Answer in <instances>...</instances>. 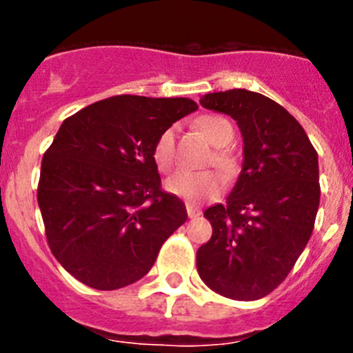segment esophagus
Returning <instances> with one entry per match:
<instances>
[{"mask_svg": "<svg viewBox=\"0 0 353 353\" xmlns=\"http://www.w3.org/2000/svg\"><path fill=\"white\" fill-rule=\"evenodd\" d=\"M185 208H187V215H189L191 219H196V217H199V215H201V212H199L194 205L185 203Z\"/></svg>", "mask_w": 353, "mask_h": 353, "instance_id": "1", "label": "esophagus"}]
</instances>
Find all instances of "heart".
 <instances>
[{"label": "heart", "mask_w": 353, "mask_h": 353, "mask_svg": "<svg viewBox=\"0 0 353 353\" xmlns=\"http://www.w3.org/2000/svg\"><path fill=\"white\" fill-rule=\"evenodd\" d=\"M198 129L205 134V138L212 143L215 152L212 154L210 162L219 168L224 173H230L233 170V157L223 146L230 145L233 139V127L228 120L221 117H201L198 120ZM152 159L155 166L162 173H168L174 166L176 159V134L173 127L164 129L159 138L155 139L154 148H152ZM223 179L215 171H189L180 170L170 176L166 182V189L171 194L185 199L189 203H201L207 199H214L223 191Z\"/></svg>", "instance_id": "b5f03b06"}]
</instances>
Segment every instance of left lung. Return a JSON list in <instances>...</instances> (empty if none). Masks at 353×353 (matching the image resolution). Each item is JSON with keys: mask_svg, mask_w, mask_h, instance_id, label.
<instances>
[{"mask_svg": "<svg viewBox=\"0 0 353 353\" xmlns=\"http://www.w3.org/2000/svg\"><path fill=\"white\" fill-rule=\"evenodd\" d=\"M199 104L236 120L244 168L226 205L205 210L212 239L196 252V267L223 297L258 301L285 281L310 242L320 203L318 154L301 123L261 93H207Z\"/></svg>", "mask_w": 353, "mask_h": 353, "instance_id": "1", "label": "left lung"}]
</instances>
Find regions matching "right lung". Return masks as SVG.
<instances>
[{
    "instance_id": "obj_1",
    "label": "right lung",
    "mask_w": 353,
    "mask_h": 353,
    "mask_svg": "<svg viewBox=\"0 0 353 353\" xmlns=\"http://www.w3.org/2000/svg\"><path fill=\"white\" fill-rule=\"evenodd\" d=\"M191 99L117 95L61 123L42 157L37 199L54 258L77 281L118 290L141 279L185 205L162 191L152 148Z\"/></svg>"
}]
</instances>
